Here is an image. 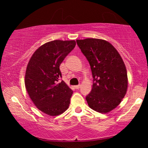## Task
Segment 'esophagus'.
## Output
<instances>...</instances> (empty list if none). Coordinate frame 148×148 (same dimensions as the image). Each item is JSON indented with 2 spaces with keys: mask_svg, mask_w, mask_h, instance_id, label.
<instances>
[{
  "mask_svg": "<svg viewBox=\"0 0 148 148\" xmlns=\"http://www.w3.org/2000/svg\"><path fill=\"white\" fill-rule=\"evenodd\" d=\"M81 87V85H77V86H75L74 88L75 89H76V90H78V89H79Z\"/></svg>",
  "mask_w": 148,
  "mask_h": 148,
  "instance_id": "1",
  "label": "esophagus"
}]
</instances>
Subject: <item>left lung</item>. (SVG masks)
Segmentation results:
<instances>
[{
  "mask_svg": "<svg viewBox=\"0 0 148 148\" xmlns=\"http://www.w3.org/2000/svg\"><path fill=\"white\" fill-rule=\"evenodd\" d=\"M77 44L90 64L94 83L86 96L88 106L100 113L114 109L124 98L128 87L125 64L110 42L97 38L77 40Z\"/></svg>",
  "mask_w": 148,
  "mask_h": 148,
  "instance_id": "obj_1",
  "label": "left lung"
}]
</instances>
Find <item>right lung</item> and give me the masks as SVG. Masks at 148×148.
Returning a JSON list of instances; mask_svg holds the SVG:
<instances>
[{"instance_id": "1", "label": "right lung", "mask_w": 148, "mask_h": 148, "mask_svg": "<svg viewBox=\"0 0 148 148\" xmlns=\"http://www.w3.org/2000/svg\"><path fill=\"white\" fill-rule=\"evenodd\" d=\"M75 40L46 42L32 54L25 71V86L34 105L49 116L67 110L73 91L62 81L59 66L75 46Z\"/></svg>"}]
</instances>
